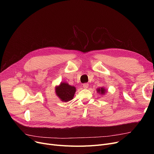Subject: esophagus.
<instances>
[{"label":"esophagus","instance_id":"esophagus-1","mask_svg":"<svg viewBox=\"0 0 154 154\" xmlns=\"http://www.w3.org/2000/svg\"><path fill=\"white\" fill-rule=\"evenodd\" d=\"M83 87H84V88H87L88 87V84H87V83L84 84H83Z\"/></svg>","mask_w":154,"mask_h":154}]
</instances>
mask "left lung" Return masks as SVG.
<instances>
[{"instance_id": "obj_1", "label": "left lung", "mask_w": 154, "mask_h": 154, "mask_svg": "<svg viewBox=\"0 0 154 154\" xmlns=\"http://www.w3.org/2000/svg\"><path fill=\"white\" fill-rule=\"evenodd\" d=\"M97 92L98 94H101V95H105L106 94V93L107 92V91L106 88H104L103 87H100V88H97Z\"/></svg>"}]
</instances>
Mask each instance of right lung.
<instances>
[{
  "instance_id": "obj_1",
  "label": "right lung",
  "mask_w": 154,
  "mask_h": 154,
  "mask_svg": "<svg viewBox=\"0 0 154 154\" xmlns=\"http://www.w3.org/2000/svg\"><path fill=\"white\" fill-rule=\"evenodd\" d=\"M55 92L56 95L61 101L67 102L74 98L76 88L74 86L70 85L67 82H61L59 85L55 87Z\"/></svg>"
}]
</instances>
